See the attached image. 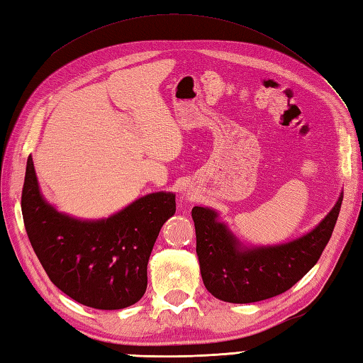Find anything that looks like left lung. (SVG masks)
<instances>
[{"label":"left lung","instance_id":"1","mask_svg":"<svg viewBox=\"0 0 363 363\" xmlns=\"http://www.w3.org/2000/svg\"><path fill=\"white\" fill-rule=\"evenodd\" d=\"M343 194L320 225L287 243L246 248L218 213L195 206L191 218L196 230V254L203 282L215 298L226 303H257L291 289L317 264L340 213Z\"/></svg>","mask_w":363,"mask_h":363}]
</instances>
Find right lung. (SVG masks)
Segmentation results:
<instances>
[{
    "label": "right lung",
    "mask_w": 363,
    "mask_h": 363,
    "mask_svg": "<svg viewBox=\"0 0 363 363\" xmlns=\"http://www.w3.org/2000/svg\"><path fill=\"white\" fill-rule=\"evenodd\" d=\"M21 212L29 242L51 282L84 306L117 311L145 295L152 246L174 215L176 201L172 191H157L109 218L68 217L45 201L29 156Z\"/></svg>",
    "instance_id": "right-lung-1"
}]
</instances>
